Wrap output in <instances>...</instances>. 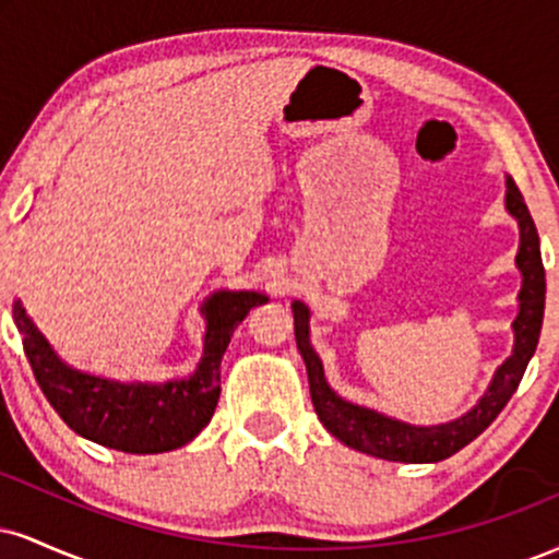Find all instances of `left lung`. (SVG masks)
Masks as SVG:
<instances>
[{"instance_id": "left-lung-1", "label": "left lung", "mask_w": 559, "mask_h": 559, "mask_svg": "<svg viewBox=\"0 0 559 559\" xmlns=\"http://www.w3.org/2000/svg\"><path fill=\"white\" fill-rule=\"evenodd\" d=\"M507 210L518 217V226H521L518 267L523 273V288L521 312H518L515 323H512V329H515V349H512L510 360L497 370L484 400L463 418L444 423V426L423 428L407 426V423L391 420L386 415L376 413V409L344 402L325 383L323 365H320V357L310 346V336H307V318L310 316H307V307L301 301H294V336H297V349L307 365L312 407H316L320 423L342 444L360 449V452L373 454V457L391 460V463H439V460L452 457L454 452H460L476 436L484 433L497 420V415L502 413L504 404L515 394V389L521 386V378L525 368H528V360L534 357L538 333H542L547 281H544V262L542 249H538L534 217H531L521 189H518L512 178H507Z\"/></svg>"}]
</instances>
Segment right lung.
Masks as SVG:
<instances>
[{
	"instance_id": "1",
	"label": "right lung",
	"mask_w": 559,
	"mask_h": 559,
	"mask_svg": "<svg viewBox=\"0 0 559 559\" xmlns=\"http://www.w3.org/2000/svg\"><path fill=\"white\" fill-rule=\"evenodd\" d=\"M262 301L267 297L254 292L215 294L204 305L207 336L197 373L189 381H170L163 386L118 383L79 373L57 360L52 346L44 342L25 316L21 301L12 307V318L23 333V349L38 389L75 433L120 452L157 454L189 444L213 418L221 400L223 352L247 312Z\"/></svg>"
}]
</instances>
